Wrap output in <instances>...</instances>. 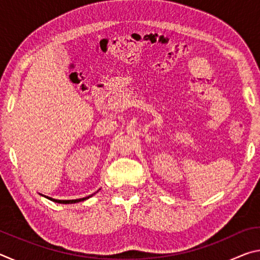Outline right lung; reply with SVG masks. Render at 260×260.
I'll list each match as a JSON object with an SVG mask.
<instances>
[{
  "label": "right lung",
  "mask_w": 260,
  "mask_h": 260,
  "mask_svg": "<svg viewBox=\"0 0 260 260\" xmlns=\"http://www.w3.org/2000/svg\"><path fill=\"white\" fill-rule=\"evenodd\" d=\"M99 191V190H98ZM42 195V193H41ZM93 195H95V193H93ZM93 195H90V196H87V197H83V199H79V200H55V199H51V197H48V196H45V195H42L43 197H47L48 200H50V201H52V202H55V203H59V204H73V203H79V202H83V201H86V200H88L89 199V197H91Z\"/></svg>",
  "instance_id": "1"
}]
</instances>
